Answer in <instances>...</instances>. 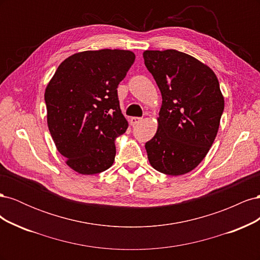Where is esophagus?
I'll return each instance as SVG.
<instances>
[{
  "instance_id": "34e87169",
  "label": "esophagus",
  "mask_w": 260,
  "mask_h": 260,
  "mask_svg": "<svg viewBox=\"0 0 260 260\" xmlns=\"http://www.w3.org/2000/svg\"><path fill=\"white\" fill-rule=\"evenodd\" d=\"M141 121H142V118H141V117H131V119H130V123L132 125H136Z\"/></svg>"
}]
</instances>
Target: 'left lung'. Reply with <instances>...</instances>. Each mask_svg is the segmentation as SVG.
<instances>
[{"label":"left lung","mask_w":260,"mask_h":260,"mask_svg":"<svg viewBox=\"0 0 260 260\" xmlns=\"http://www.w3.org/2000/svg\"><path fill=\"white\" fill-rule=\"evenodd\" d=\"M143 57L162 98L158 129L145 143L147 158L161 174L184 175L217 136L224 109L219 81L208 66L182 52L145 51Z\"/></svg>","instance_id":"8db88e82"}]
</instances>
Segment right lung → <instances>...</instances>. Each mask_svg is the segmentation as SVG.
<instances>
[{"label":"right lung","mask_w":260,"mask_h":260,"mask_svg":"<svg viewBox=\"0 0 260 260\" xmlns=\"http://www.w3.org/2000/svg\"><path fill=\"white\" fill-rule=\"evenodd\" d=\"M135 59V53L124 50L77 53L61 62L46 86L51 136L79 174H100L115 160L116 139L128 128L117 88Z\"/></svg>","instance_id":"1"}]
</instances>
